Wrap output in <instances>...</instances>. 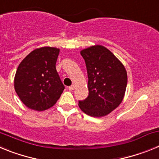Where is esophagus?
Returning <instances> with one entry per match:
<instances>
[{
    "label": "esophagus",
    "mask_w": 159,
    "mask_h": 159,
    "mask_svg": "<svg viewBox=\"0 0 159 159\" xmlns=\"http://www.w3.org/2000/svg\"><path fill=\"white\" fill-rule=\"evenodd\" d=\"M68 89H69L70 91H73V90L75 89V85L73 84V85H71V86L68 87Z\"/></svg>",
    "instance_id": "esophagus-1"
}]
</instances>
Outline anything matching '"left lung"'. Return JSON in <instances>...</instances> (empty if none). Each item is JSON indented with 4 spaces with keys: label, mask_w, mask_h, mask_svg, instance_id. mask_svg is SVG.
<instances>
[{
    "label": "left lung",
    "mask_w": 159,
    "mask_h": 159,
    "mask_svg": "<svg viewBox=\"0 0 159 159\" xmlns=\"http://www.w3.org/2000/svg\"><path fill=\"white\" fill-rule=\"evenodd\" d=\"M88 71L86 99L79 101L82 111L92 117L107 116L120 105L125 95L127 73L124 65L107 48L94 45L83 49Z\"/></svg>",
    "instance_id": "1"
}]
</instances>
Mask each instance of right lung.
I'll return each mask as SVG.
<instances>
[{
	"instance_id": "add662e5",
	"label": "right lung",
	"mask_w": 159,
	"mask_h": 159,
	"mask_svg": "<svg viewBox=\"0 0 159 159\" xmlns=\"http://www.w3.org/2000/svg\"><path fill=\"white\" fill-rule=\"evenodd\" d=\"M60 48L42 47L22 60L14 77V88L20 99L32 110L42 111L56 104L64 90L56 64Z\"/></svg>"
}]
</instances>
